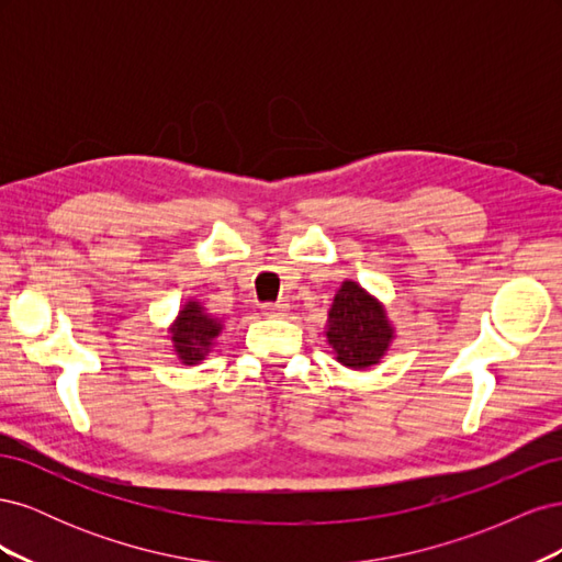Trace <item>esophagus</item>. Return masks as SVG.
<instances>
[{
  "mask_svg": "<svg viewBox=\"0 0 562 562\" xmlns=\"http://www.w3.org/2000/svg\"><path fill=\"white\" fill-rule=\"evenodd\" d=\"M285 310H288V304L285 302H279V304H265V316H281V314H285Z\"/></svg>",
  "mask_w": 562,
  "mask_h": 562,
  "instance_id": "1",
  "label": "esophagus"
}]
</instances>
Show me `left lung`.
Instances as JSON below:
<instances>
[{
  "label": "left lung",
  "instance_id": "8db88e82",
  "mask_svg": "<svg viewBox=\"0 0 562 562\" xmlns=\"http://www.w3.org/2000/svg\"><path fill=\"white\" fill-rule=\"evenodd\" d=\"M326 335L339 363L363 370L380 363L394 337V328L375 297L356 281H345L328 312Z\"/></svg>",
  "mask_w": 562,
  "mask_h": 562
}]
</instances>
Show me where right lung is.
<instances>
[{"mask_svg":"<svg viewBox=\"0 0 562 562\" xmlns=\"http://www.w3.org/2000/svg\"><path fill=\"white\" fill-rule=\"evenodd\" d=\"M220 330H223L220 321L206 314V310H203L199 302H187L171 328V339L178 359L184 366H194L203 361V356L211 351L213 339L220 335Z\"/></svg>","mask_w":562,"mask_h":562,"instance_id":"right-lung-1","label":"right lung"}]
</instances>
